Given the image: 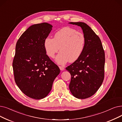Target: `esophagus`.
<instances>
[{"label":"esophagus","instance_id":"esophagus-1","mask_svg":"<svg viewBox=\"0 0 122 122\" xmlns=\"http://www.w3.org/2000/svg\"><path fill=\"white\" fill-rule=\"evenodd\" d=\"M59 68H60V69L61 70V71H63V70H64V69H65V68H64V67H63V66H59Z\"/></svg>","mask_w":122,"mask_h":122}]
</instances>
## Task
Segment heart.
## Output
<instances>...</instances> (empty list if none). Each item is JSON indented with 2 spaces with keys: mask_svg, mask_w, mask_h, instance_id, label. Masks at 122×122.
Segmentation results:
<instances>
[{
  "mask_svg": "<svg viewBox=\"0 0 122 122\" xmlns=\"http://www.w3.org/2000/svg\"><path fill=\"white\" fill-rule=\"evenodd\" d=\"M85 39L84 35L76 30L66 27L55 33L53 38L47 37L44 41L46 54L54 58L59 53L56 61L61 65L65 64L69 60L70 62L77 60L82 55L85 47Z\"/></svg>",
  "mask_w": 122,
  "mask_h": 122,
  "instance_id": "b5f03b06",
  "label": "heart"
}]
</instances>
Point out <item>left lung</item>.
Returning a JSON list of instances; mask_svg holds the SVG:
<instances>
[{
    "label": "left lung",
    "instance_id": "left-lung-1",
    "mask_svg": "<svg viewBox=\"0 0 122 122\" xmlns=\"http://www.w3.org/2000/svg\"><path fill=\"white\" fill-rule=\"evenodd\" d=\"M69 23L80 26L85 39L84 49L80 58L66 68L71 76L69 89L75 97L86 99L93 96L103 82L105 52L99 36L87 24Z\"/></svg>",
    "mask_w": 122,
    "mask_h": 122
}]
</instances>
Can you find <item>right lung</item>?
Returning <instances> with one entry per match:
<instances>
[{
	"label": "right lung",
	"mask_w": 122,
	"mask_h": 122,
	"mask_svg": "<svg viewBox=\"0 0 122 122\" xmlns=\"http://www.w3.org/2000/svg\"><path fill=\"white\" fill-rule=\"evenodd\" d=\"M47 23L34 24L18 40L12 66L16 84L26 96L39 100L51 90L60 70L45 52L44 41L52 30Z\"/></svg>",
	"instance_id": "obj_1"
}]
</instances>
